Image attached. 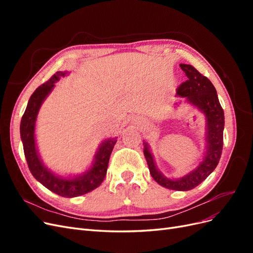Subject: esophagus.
<instances>
[{"label": "esophagus", "instance_id": "1", "mask_svg": "<svg viewBox=\"0 0 253 253\" xmlns=\"http://www.w3.org/2000/svg\"><path fill=\"white\" fill-rule=\"evenodd\" d=\"M134 121H135V124H138V122H140V121L138 120V118H136V119L134 118Z\"/></svg>", "mask_w": 253, "mask_h": 253}]
</instances>
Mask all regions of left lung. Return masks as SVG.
Listing matches in <instances>:
<instances>
[{
	"label": "left lung",
	"mask_w": 253,
	"mask_h": 253,
	"mask_svg": "<svg viewBox=\"0 0 253 253\" xmlns=\"http://www.w3.org/2000/svg\"><path fill=\"white\" fill-rule=\"evenodd\" d=\"M179 66L185 72L188 80L180 84L176 96L185 98L188 103L197 108L206 117L205 156L194 170L182 177L170 179L158 171L150 145L147 142H143V154L147 159L152 177L160 186L176 191H189L202 183L218 165L224 143L225 116L216 89L211 81L192 65L180 64Z\"/></svg>",
	"instance_id": "1"
}]
</instances>
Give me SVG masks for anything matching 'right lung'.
Wrapping results in <instances>:
<instances>
[{"label": "right lung", "mask_w": 253, "mask_h": 253, "mask_svg": "<svg viewBox=\"0 0 253 253\" xmlns=\"http://www.w3.org/2000/svg\"><path fill=\"white\" fill-rule=\"evenodd\" d=\"M66 75L67 72H57L46 83L42 84L34 91L21 120L20 134L26 162L34 177L53 193L63 197H76L86 194L101 185L117 137L104 139L100 143L94 156L93 164L87 171L82 174L61 176L45 167L36 144V121L42 103L55 87V83Z\"/></svg>", "instance_id": "add662e5"}]
</instances>
